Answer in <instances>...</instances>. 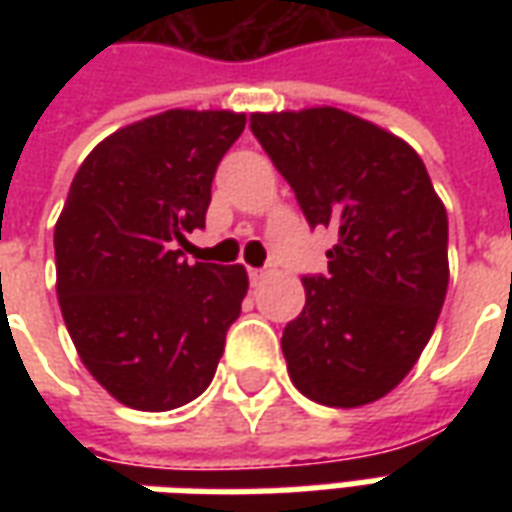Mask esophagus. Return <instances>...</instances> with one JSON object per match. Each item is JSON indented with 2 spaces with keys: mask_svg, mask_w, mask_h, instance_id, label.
<instances>
[{
  "mask_svg": "<svg viewBox=\"0 0 512 512\" xmlns=\"http://www.w3.org/2000/svg\"><path fill=\"white\" fill-rule=\"evenodd\" d=\"M268 274H271V268H249V282H252V285H260Z\"/></svg>",
  "mask_w": 512,
  "mask_h": 512,
  "instance_id": "1",
  "label": "esophagus"
}]
</instances>
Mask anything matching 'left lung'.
<instances>
[{
    "instance_id": "1",
    "label": "left lung",
    "mask_w": 512,
    "mask_h": 512,
    "mask_svg": "<svg viewBox=\"0 0 512 512\" xmlns=\"http://www.w3.org/2000/svg\"><path fill=\"white\" fill-rule=\"evenodd\" d=\"M252 134L296 191L310 227H329V274L304 277V310L282 332L293 386L356 408L417 365L447 296V211L403 139L334 106L252 115Z\"/></svg>"
}]
</instances>
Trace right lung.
Here are the masks:
<instances>
[{"label":"right lung","instance_id":"add662e5","mask_svg":"<svg viewBox=\"0 0 512 512\" xmlns=\"http://www.w3.org/2000/svg\"><path fill=\"white\" fill-rule=\"evenodd\" d=\"M246 126L235 112L169 109L106 136L54 227L57 296L84 367L123 406L200 397L249 288L244 266L183 260L211 183Z\"/></svg>","mask_w":512,"mask_h":512}]
</instances>
